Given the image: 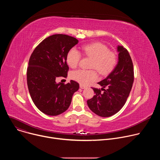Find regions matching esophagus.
Segmentation results:
<instances>
[{
  "mask_svg": "<svg viewBox=\"0 0 160 160\" xmlns=\"http://www.w3.org/2000/svg\"><path fill=\"white\" fill-rule=\"evenodd\" d=\"M80 88H85L87 87L86 86H85V85H82V84H80Z\"/></svg>",
  "mask_w": 160,
  "mask_h": 160,
  "instance_id": "obj_1",
  "label": "esophagus"
}]
</instances>
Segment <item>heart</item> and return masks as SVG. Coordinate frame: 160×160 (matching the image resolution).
Returning a JSON list of instances; mask_svg holds the SVG:
<instances>
[{
	"instance_id": "b5f03b06",
	"label": "heart",
	"mask_w": 160,
	"mask_h": 160,
	"mask_svg": "<svg viewBox=\"0 0 160 160\" xmlns=\"http://www.w3.org/2000/svg\"><path fill=\"white\" fill-rule=\"evenodd\" d=\"M82 52L89 58H92L90 68H95L102 75L109 73L117 64L116 54L110 51L106 45L100 42H94L82 45ZM81 59V54L75 48L71 49L66 56V61L71 68H76ZM71 78L82 85H87L98 78L95 70H86L79 69L71 73Z\"/></svg>"
}]
</instances>
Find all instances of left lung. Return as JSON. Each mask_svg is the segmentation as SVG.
Segmentation results:
<instances>
[{
	"label": "left lung",
	"mask_w": 160,
	"mask_h": 160,
	"mask_svg": "<svg viewBox=\"0 0 160 160\" xmlns=\"http://www.w3.org/2000/svg\"><path fill=\"white\" fill-rule=\"evenodd\" d=\"M118 62L113 71L98 84L102 88L92 87L95 96L87 100L90 109L98 116L109 117L125 105L132 87L134 73L131 57L123 46L118 47Z\"/></svg>",
	"instance_id": "obj_1"
}]
</instances>
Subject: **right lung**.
<instances>
[{
  "label": "right lung",
  "instance_id": "1",
  "mask_svg": "<svg viewBox=\"0 0 160 160\" xmlns=\"http://www.w3.org/2000/svg\"><path fill=\"white\" fill-rule=\"evenodd\" d=\"M78 40L73 37L55 34L42 40L33 51L27 68V85L37 108L50 116H56L69 108L73 94L79 88L74 80L56 83L68 75L67 54Z\"/></svg>",
  "mask_w": 160,
  "mask_h": 160
}]
</instances>
